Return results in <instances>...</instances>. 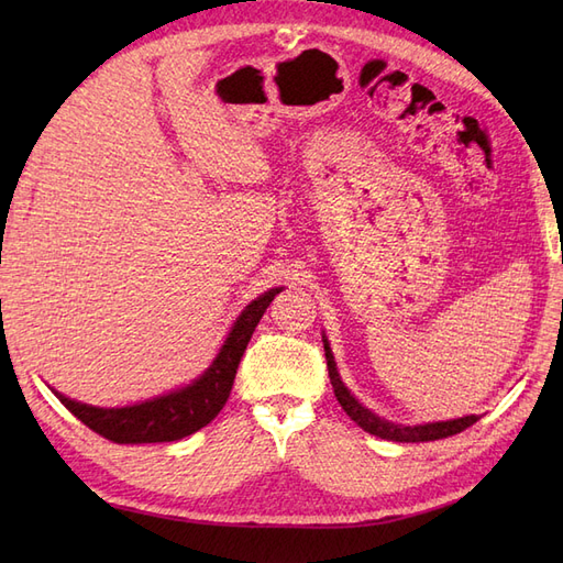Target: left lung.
<instances>
[{"label": "left lung", "instance_id": "8db88e82", "mask_svg": "<svg viewBox=\"0 0 563 563\" xmlns=\"http://www.w3.org/2000/svg\"><path fill=\"white\" fill-rule=\"evenodd\" d=\"M323 352H327V366H329V378L335 391V399L338 404L343 406V411L360 424V428L368 434H376L380 439H389V441H401V444H413V441H434V439H446L453 437L457 432L467 430L470 424H474L479 420V416H465V418H457V420H446V422H428V424H395L385 418H378L376 413H371L366 406H362L356 401L350 389L343 385L338 376V368L333 362V354L329 347V340L323 338Z\"/></svg>", "mask_w": 563, "mask_h": 563}]
</instances>
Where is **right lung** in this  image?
I'll list each match as a JSON object with an SVG mask.
<instances>
[{
  "label": "right lung",
  "mask_w": 563,
  "mask_h": 563,
  "mask_svg": "<svg viewBox=\"0 0 563 563\" xmlns=\"http://www.w3.org/2000/svg\"><path fill=\"white\" fill-rule=\"evenodd\" d=\"M279 291L282 288H269L261 298L246 305L213 364L187 387L124 408H98L65 397L56 389L51 391L89 430L114 441V444H157V441H178L190 437L192 432L207 428L220 413V408L225 406L249 340Z\"/></svg>",
  "instance_id": "1"
}]
</instances>
